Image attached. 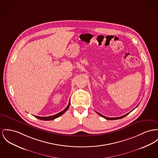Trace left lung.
<instances>
[{
	"instance_id": "1",
	"label": "left lung",
	"mask_w": 158,
	"mask_h": 158,
	"mask_svg": "<svg viewBox=\"0 0 158 158\" xmlns=\"http://www.w3.org/2000/svg\"><path fill=\"white\" fill-rule=\"evenodd\" d=\"M138 106V105H137ZM99 115H100V116H101V117H104V118H105L106 119H107V120H117V119H120V118H123V117H125V116H127V114H129V113H127L125 115H124V116H120V117H113V118H111V117H105V116H103V115H102V114H101L100 113H98V112H96Z\"/></svg>"
}]
</instances>
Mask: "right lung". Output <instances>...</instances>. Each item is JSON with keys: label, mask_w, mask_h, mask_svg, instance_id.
<instances>
[{"label": "right lung", "mask_w": 158, "mask_h": 158, "mask_svg": "<svg viewBox=\"0 0 158 158\" xmlns=\"http://www.w3.org/2000/svg\"><path fill=\"white\" fill-rule=\"evenodd\" d=\"M69 105H70V102H69V104H68V106H66V108L64 110H63L62 111H61V112H60V113H57V114H55V115H53V116H48V117L34 116H35L36 118H39V119H40V120H47H47H54V119H55V118H57V117L62 116L63 114H64V113L67 111V110L68 109V108L69 107Z\"/></svg>", "instance_id": "right-lung-1"}]
</instances>
